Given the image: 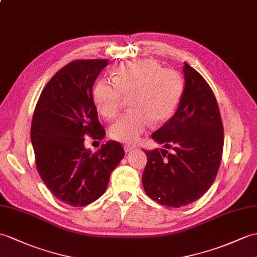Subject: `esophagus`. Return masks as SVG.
<instances>
[{
	"instance_id": "esophagus-1",
	"label": "esophagus",
	"mask_w": 257,
	"mask_h": 257,
	"mask_svg": "<svg viewBox=\"0 0 257 257\" xmlns=\"http://www.w3.org/2000/svg\"><path fill=\"white\" fill-rule=\"evenodd\" d=\"M123 149H124V152H126V153H129V152H131V151H134L136 148H135L134 146L126 145V146H123Z\"/></svg>"
}]
</instances>
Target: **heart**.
Masks as SVG:
<instances>
[{
    "mask_svg": "<svg viewBox=\"0 0 257 257\" xmlns=\"http://www.w3.org/2000/svg\"><path fill=\"white\" fill-rule=\"evenodd\" d=\"M112 81L99 80L93 88V100L101 116L117 115L123 96L129 98L133 110L121 115L111 124L114 140L135 143L152 121L164 122L174 114L183 92V82L175 71L161 69L152 59H141L119 64Z\"/></svg>",
    "mask_w": 257,
    "mask_h": 257,
    "instance_id": "1",
    "label": "heart"
}]
</instances>
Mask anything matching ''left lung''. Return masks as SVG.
Instances as JSON below:
<instances>
[{"instance_id": "1", "label": "left lung", "mask_w": 257, "mask_h": 257, "mask_svg": "<svg viewBox=\"0 0 257 257\" xmlns=\"http://www.w3.org/2000/svg\"><path fill=\"white\" fill-rule=\"evenodd\" d=\"M185 86L175 114L152 134L168 153L145 151L142 184L147 195L166 207L180 208L204 195L217 176L223 149V126L212 89L185 63Z\"/></svg>"}]
</instances>
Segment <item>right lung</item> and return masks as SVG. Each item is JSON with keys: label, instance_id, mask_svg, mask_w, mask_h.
I'll use <instances>...</instances> for the list:
<instances>
[{"label": "right lung", "instance_id": "right-lung-1", "mask_svg": "<svg viewBox=\"0 0 257 257\" xmlns=\"http://www.w3.org/2000/svg\"><path fill=\"white\" fill-rule=\"evenodd\" d=\"M107 64L105 59L67 64L47 83L34 111L31 139L37 171L52 195L73 207L98 199L124 157L117 141H107L96 152L84 146L87 136L105 137L92 94Z\"/></svg>", "mask_w": 257, "mask_h": 257}]
</instances>
